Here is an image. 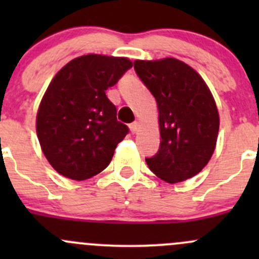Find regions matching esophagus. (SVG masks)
<instances>
[{
	"label": "esophagus",
	"instance_id": "1",
	"mask_svg": "<svg viewBox=\"0 0 259 259\" xmlns=\"http://www.w3.org/2000/svg\"><path fill=\"white\" fill-rule=\"evenodd\" d=\"M129 127H130V132H132L133 134H134V133H137L138 130H139V122H138V121L132 122V124L129 125Z\"/></svg>",
	"mask_w": 259,
	"mask_h": 259
}]
</instances>
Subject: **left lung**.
I'll return each mask as SVG.
<instances>
[{
    "mask_svg": "<svg viewBox=\"0 0 259 259\" xmlns=\"http://www.w3.org/2000/svg\"><path fill=\"white\" fill-rule=\"evenodd\" d=\"M134 70L156 100L161 142L149 169L168 183L199 173L215 149L219 115L204 80L177 59L137 60Z\"/></svg>",
    "mask_w": 259,
    "mask_h": 259,
    "instance_id": "8db88e82",
    "label": "left lung"
}]
</instances>
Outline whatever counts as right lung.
Returning a JSON list of instances; mask_svg holds the SVG:
<instances>
[{
  "label": "right lung",
  "instance_id": "1",
  "mask_svg": "<svg viewBox=\"0 0 259 259\" xmlns=\"http://www.w3.org/2000/svg\"><path fill=\"white\" fill-rule=\"evenodd\" d=\"M133 66L126 57L85 55L65 65L49 85L37 111L36 130L52 168L85 180L110 164L129 127L116 119L105 91Z\"/></svg>",
  "mask_w": 259,
  "mask_h": 259
}]
</instances>
